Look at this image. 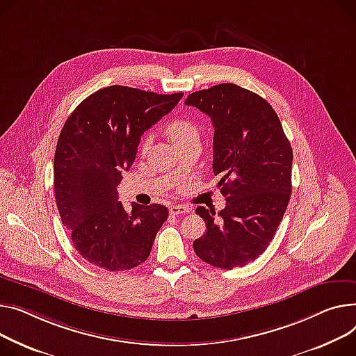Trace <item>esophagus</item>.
<instances>
[{"mask_svg": "<svg viewBox=\"0 0 356 356\" xmlns=\"http://www.w3.org/2000/svg\"><path fill=\"white\" fill-rule=\"evenodd\" d=\"M169 211H170V215H184V213H188L191 211V207H187V206H181V204H172L170 207H169Z\"/></svg>", "mask_w": 356, "mask_h": 356, "instance_id": "34e87169", "label": "esophagus"}]
</instances>
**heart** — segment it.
Masks as SVG:
<instances>
[{
  "label": "heart",
  "mask_w": 356,
  "mask_h": 356,
  "mask_svg": "<svg viewBox=\"0 0 356 356\" xmlns=\"http://www.w3.org/2000/svg\"><path fill=\"white\" fill-rule=\"evenodd\" d=\"M168 133L172 137V140L175 141V145L183 143V141L192 138V137H199L196 126L192 122L184 120V118H176V120H173L168 126ZM147 146H149V140H145L143 149H146Z\"/></svg>",
  "instance_id": "heart-1"
}]
</instances>
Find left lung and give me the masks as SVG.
<instances>
[{
    "mask_svg": "<svg viewBox=\"0 0 356 356\" xmlns=\"http://www.w3.org/2000/svg\"><path fill=\"white\" fill-rule=\"evenodd\" d=\"M211 118L213 173L220 176L226 206L218 213L196 209L206 230L193 242L203 262L233 269L262 254L285 215L292 192L293 153L272 106L232 83L188 94Z\"/></svg>",
    "mask_w": 356,
    "mask_h": 356,
    "instance_id": "8db88e82",
    "label": "left lung"
}]
</instances>
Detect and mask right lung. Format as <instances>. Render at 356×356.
<instances>
[{
  "mask_svg": "<svg viewBox=\"0 0 356 356\" xmlns=\"http://www.w3.org/2000/svg\"><path fill=\"white\" fill-rule=\"evenodd\" d=\"M181 97L110 86L92 92L65 120L54 154V195L71 242L87 262L120 272L149 257L169 210L131 203L126 211L117 186L141 136Z\"/></svg>",
  "mask_w": 356,
  "mask_h": 356,
  "instance_id": "add662e5",
  "label": "right lung"
}]
</instances>
